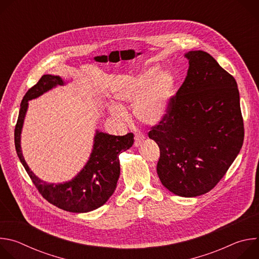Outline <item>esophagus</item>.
Instances as JSON below:
<instances>
[{"mask_svg":"<svg viewBox=\"0 0 259 259\" xmlns=\"http://www.w3.org/2000/svg\"><path fill=\"white\" fill-rule=\"evenodd\" d=\"M143 139H144V137L142 135H136L134 138V145L135 146L140 145V143L143 141Z\"/></svg>","mask_w":259,"mask_h":259,"instance_id":"esophagus-1","label":"esophagus"}]
</instances>
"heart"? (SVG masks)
I'll use <instances>...</instances> for the list:
<instances>
[{
  "label": "heart",
  "mask_w": 259,
  "mask_h": 259,
  "mask_svg": "<svg viewBox=\"0 0 259 259\" xmlns=\"http://www.w3.org/2000/svg\"><path fill=\"white\" fill-rule=\"evenodd\" d=\"M175 81L169 72L151 68L136 77H125L116 86L114 97L119 102L132 103L135 118L146 125H155L168 113L169 102L174 91ZM108 110L117 119H125L126 110L110 104Z\"/></svg>",
  "instance_id": "obj_1"
}]
</instances>
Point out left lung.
<instances>
[{"label": "left lung", "instance_id": "left-lung-1", "mask_svg": "<svg viewBox=\"0 0 259 259\" xmlns=\"http://www.w3.org/2000/svg\"><path fill=\"white\" fill-rule=\"evenodd\" d=\"M189 69L165 118L149 137L160 147L157 172L180 197H198L221 180L240 153L244 122L235 78L207 52L186 54Z\"/></svg>", "mask_w": 259, "mask_h": 259}]
</instances>
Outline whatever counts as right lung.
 <instances>
[{"instance_id": "add662e5", "label": "right lung", "mask_w": 259, "mask_h": 259, "mask_svg": "<svg viewBox=\"0 0 259 259\" xmlns=\"http://www.w3.org/2000/svg\"><path fill=\"white\" fill-rule=\"evenodd\" d=\"M63 84L58 76L44 75L25 93L14 131L15 149L34 187L45 200L62 210L84 213L99 208L114 194L120 176L119 155L132 146L134 135L127 133L123 136H115L97 131L90 159L75 178L61 184L47 183L39 179L29 170L20 149V133L27 101Z\"/></svg>"}]
</instances>
